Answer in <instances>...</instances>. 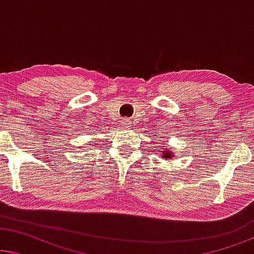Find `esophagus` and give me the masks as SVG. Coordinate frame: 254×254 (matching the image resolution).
<instances>
[{"instance_id":"34e87169","label":"esophagus","mask_w":254,"mask_h":254,"mask_svg":"<svg viewBox=\"0 0 254 254\" xmlns=\"http://www.w3.org/2000/svg\"><path fill=\"white\" fill-rule=\"evenodd\" d=\"M123 125H124V127H129V125H130V121L129 120H124V123H123Z\"/></svg>"}]
</instances>
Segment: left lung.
I'll return each instance as SVG.
<instances>
[{
	"label": "left lung",
	"instance_id": "1",
	"mask_svg": "<svg viewBox=\"0 0 254 254\" xmlns=\"http://www.w3.org/2000/svg\"><path fill=\"white\" fill-rule=\"evenodd\" d=\"M162 157L164 158V159H166V161H169L170 158H172V157H175V154H173V152L171 151V150H169L168 148H163V152H162Z\"/></svg>",
	"mask_w": 254,
	"mask_h": 254
}]
</instances>
